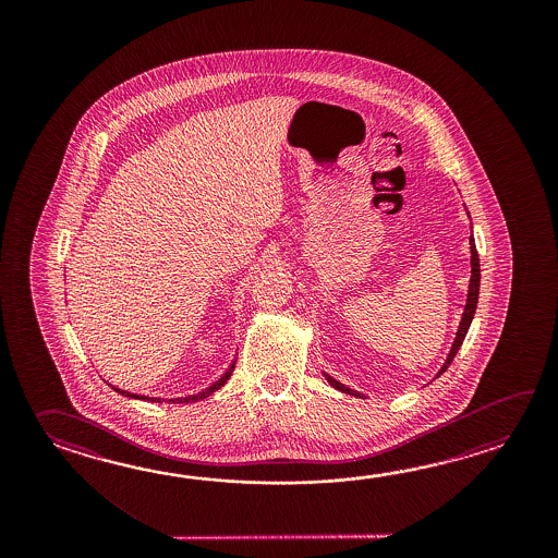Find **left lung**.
<instances>
[{
	"label": "left lung",
	"instance_id": "8db88e82",
	"mask_svg": "<svg viewBox=\"0 0 558 558\" xmlns=\"http://www.w3.org/2000/svg\"><path fill=\"white\" fill-rule=\"evenodd\" d=\"M469 243H471V283H469V295H466V305H464L463 319L459 323V331H457V337H454V343L451 347V353L447 356V361H445V365L440 367L439 373H437V377H440L449 365L452 363V359L457 355V351L461 349V344H463L464 337H466V331H469V327H471V323H473L474 311H476V301H478V287H481V265H478V253H476V245H474L473 235L469 239ZM325 377L329 380V385H332L335 389H339L341 392H347V395H353V397H363L361 392L353 391V389H349V387H344L343 383H339L337 379H332L329 377L327 373H325Z\"/></svg>",
	"mask_w": 558,
	"mask_h": 558
}]
</instances>
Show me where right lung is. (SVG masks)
Returning a JSON list of instances; mask_svg holds the SVG:
<instances>
[{
	"label": "right lung",
	"mask_w": 558,
	"mask_h": 558,
	"mask_svg": "<svg viewBox=\"0 0 558 558\" xmlns=\"http://www.w3.org/2000/svg\"><path fill=\"white\" fill-rule=\"evenodd\" d=\"M233 368H235V361H233V365L231 367L227 368L226 373H223V377L219 380H215L214 385L211 387H207L205 391L197 392V395H190V397H178V399H167V403H193V401H199V399H205V397H209L211 392L217 391V389H221L223 385H226L227 379L231 377V373H233ZM116 389V387H113ZM116 391L121 392V395H125V397H133V399H143V401H147L149 397H145V395H131V392L128 391H121V389H116ZM149 401H161V399H149Z\"/></svg>",
	"instance_id": "obj_1"
}]
</instances>
